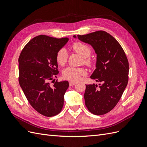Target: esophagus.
I'll use <instances>...</instances> for the list:
<instances>
[{
  "mask_svg": "<svg viewBox=\"0 0 147 147\" xmlns=\"http://www.w3.org/2000/svg\"><path fill=\"white\" fill-rule=\"evenodd\" d=\"M76 84V82H69V86H72L73 85H74V84Z\"/></svg>",
  "mask_w": 147,
  "mask_h": 147,
  "instance_id": "1",
  "label": "esophagus"
}]
</instances>
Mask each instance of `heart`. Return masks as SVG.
<instances>
[{"mask_svg": "<svg viewBox=\"0 0 147 147\" xmlns=\"http://www.w3.org/2000/svg\"><path fill=\"white\" fill-rule=\"evenodd\" d=\"M72 50L83 57V63L87 65H91L92 60L89 57L91 54V49L88 45L80 42H75L71 47ZM67 59V53L64 49H61L56 54V61L59 65H63ZM86 75V71L82 68L69 67L63 72V77L71 82H77L82 76Z\"/></svg>", "mask_w": 147, "mask_h": 147, "instance_id": "heart-1", "label": "heart"}]
</instances>
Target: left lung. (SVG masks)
<instances>
[{"label":"left lung","mask_w":147,"mask_h":147,"mask_svg":"<svg viewBox=\"0 0 147 147\" xmlns=\"http://www.w3.org/2000/svg\"><path fill=\"white\" fill-rule=\"evenodd\" d=\"M74 38L90 45L96 54V69L90 78L100 82L86 84L84 98L88 110L96 115L112 110L119 100L128 82L129 63L118 41L103 30Z\"/></svg>","instance_id":"8db88e82"}]
</instances>
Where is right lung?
I'll list each match as a JSON object with an SVG mask.
<instances>
[{"label": "right lung", "mask_w": 147, "mask_h": 147, "mask_svg": "<svg viewBox=\"0 0 147 147\" xmlns=\"http://www.w3.org/2000/svg\"><path fill=\"white\" fill-rule=\"evenodd\" d=\"M68 38L45 35L35 37L26 44L19 57V83L32 107L44 116L61 112L67 81L50 82L59 74L56 54L68 42Z\"/></svg>", "instance_id": "1"}]
</instances>
